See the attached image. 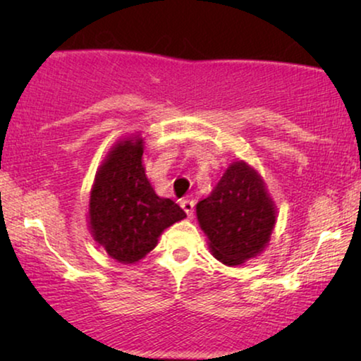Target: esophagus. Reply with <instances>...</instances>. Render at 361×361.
I'll use <instances>...</instances> for the list:
<instances>
[{
    "label": "esophagus",
    "instance_id": "34e87169",
    "mask_svg": "<svg viewBox=\"0 0 361 361\" xmlns=\"http://www.w3.org/2000/svg\"><path fill=\"white\" fill-rule=\"evenodd\" d=\"M180 207H182V209H184L187 216H189V219H192V215H194V200H190V199L182 200L180 202Z\"/></svg>",
    "mask_w": 361,
    "mask_h": 361
}]
</instances>
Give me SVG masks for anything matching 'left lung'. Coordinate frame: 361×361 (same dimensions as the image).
Returning <instances> with one entry per match:
<instances>
[{"label": "left lung", "instance_id": "left-lung-1", "mask_svg": "<svg viewBox=\"0 0 361 361\" xmlns=\"http://www.w3.org/2000/svg\"><path fill=\"white\" fill-rule=\"evenodd\" d=\"M197 219L215 258L236 266L255 258L268 245L276 209L258 172L236 161L212 194L197 204Z\"/></svg>", "mask_w": 361, "mask_h": 361}]
</instances>
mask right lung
<instances>
[{
    "mask_svg": "<svg viewBox=\"0 0 361 361\" xmlns=\"http://www.w3.org/2000/svg\"><path fill=\"white\" fill-rule=\"evenodd\" d=\"M142 140L126 137L113 146L90 192L88 221L95 241L110 258L133 264L157 245L162 231L185 212L152 189L142 166Z\"/></svg>",
    "mask_w": 361,
    "mask_h": 361,
    "instance_id": "obj_1",
    "label": "right lung"
}]
</instances>
